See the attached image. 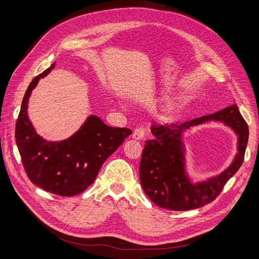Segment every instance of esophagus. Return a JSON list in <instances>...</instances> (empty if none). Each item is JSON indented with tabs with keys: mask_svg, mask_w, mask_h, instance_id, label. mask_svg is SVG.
<instances>
[{
	"mask_svg": "<svg viewBox=\"0 0 259 259\" xmlns=\"http://www.w3.org/2000/svg\"><path fill=\"white\" fill-rule=\"evenodd\" d=\"M145 135H146V133H145L144 128H141V127L136 128L133 133V138L135 140H142L145 137Z\"/></svg>",
	"mask_w": 259,
	"mask_h": 259,
	"instance_id": "obj_1",
	"label": "esophagus"
}]
</instances>
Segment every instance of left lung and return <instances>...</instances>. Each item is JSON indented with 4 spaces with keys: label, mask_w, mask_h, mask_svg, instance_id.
<instances>
[{
    "label": "left lung",
    "mask_w": 259,
    "mask_h": 259,
    "mask_svg": "<svg viewBox=\"0 0 259 259\" xmlns=\"http://www.w3.org/2000/svg\"><path fill=\"white\" fill-rule=\"evenodd\" d=\"M208 120L224 121L234 131L239 137L238 154L219 176L194 184L186 173L182 136L191 127ZM151 131L154 139L145 141L141 156V186L154 203L171 211L194 210L212 202L241 166L249 138L248 124L236 104L181 124L162 125L153 122Z\"/></svg>",
    "instance_id": "1"
}]
</instances>
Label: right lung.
<instances>
[{
  "label": "right lung",
  "instance_id": "obj_1",
  "mask_svg": "<svg viewBox=\"0 0 259 259\" xmlns=\"http://www.w3.org/2000/svg\"><path fill=\"white\" fill-rule=\"evenodd\" d=\"M56 63L36 76L24 95L16 124V142L30 181L46 192L75 196L95 181L105 160L132 134L130 128L110 127L91 115L69 138L47 141L36 134L27 115L28 99L41 78Z\"/></svg>",
  "mask_w": 259,
  "mask_h": 259
}]
</instances>
